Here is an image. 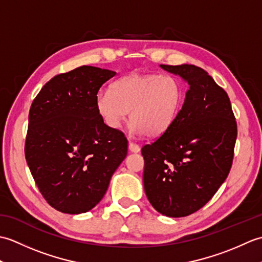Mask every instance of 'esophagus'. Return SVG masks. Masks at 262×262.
Here are the masks:
<instances>
[{
  "instance_id": "esophagus-1",
  "label": "esophagus",
  "mask_w": 262,
  "mask_h": 262,
  "mask_svg": "<svg viewBox=\"0 0 262 262\" xmlns=\"http://www.w3.org/2000/svg\"><path fill=\"white\" fill-rule=\"evenodd\" d=\"M128 148H129V151L133 153H137L141 151L140 145H137V144L133 143V142H129V144H128Z\"/></svg>"
}]
</instances>
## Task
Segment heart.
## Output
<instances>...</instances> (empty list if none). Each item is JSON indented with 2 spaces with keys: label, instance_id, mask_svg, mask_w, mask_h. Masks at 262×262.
Returning a JSON list of instances; mask_svg holds the SVG:
<instances>
[{
  "label": "heart",
  "instance_id": "heart-1",
  "mask_svg": "<svg viewBox=\"0 0 262 262\" xmlns=\"http://www.w3.org/2000/svg\"><path fill=\"white\" fill-rule=\"evenodd\" d=\"M182 86L171 75L132 73L116 80L97 97V109L110 128H119L129 113L133 129L158 137L173 124L182 104Z\"/></svg>",
  "mask_w": 262,
  "mask_h": 262
}]
</instances>
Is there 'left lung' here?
Listing matches in <instances>:
<instances>
[{
    "label": "left lung",
    "mask_w": 262,
    "mask_h": 262,
    "mask_svg": "<svg viewBox=\"0 0 262 262\" xmlns=\"http://www.w3.org/2000/svg\"><path fill=\"white\" fill-rule=\"evenodd\" d=\"M189 84L164 134L142 148L146 197L159 213L185 217L207 204L230 173L237 125L230 98L205 70L160 65Z\"/></svg>",
    "instance_id": "left-lung-1"
}]
</instances>
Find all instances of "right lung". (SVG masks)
Segmentation results:
<instances>
[{
	"instance_id": "1",
	"label": "right lung",
	"mask_w": 262,
	"mask_h": 262,
	"mask_svg": "<svg viewBox=\"0 0 262 262\" xmlns=\"http://www.w3.org/2000/svg\"><path fill=\"white\" fill-rule=\"evenodd\" d=\"M115 75L83 65L54 76L32 101L26 160L42 197L62 213L92 209L127 155L125 134L97 109L98 91Z\"/></svg>"
}]
</instances>
